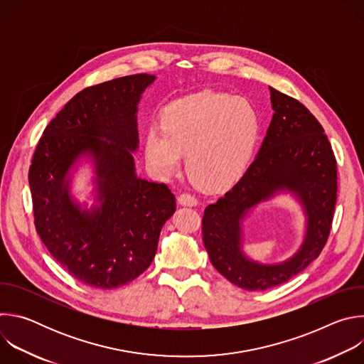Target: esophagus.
Instances as JSON below:
<instances>
[{
	"mask_svg": "<svg viewBox=\"0 0 364 364\" xmlns=\"http://www.w3.org/2000/svg\"><path fill=\"white\" fill-rule=\"evenodd\" d=\"M177 201H178V204H181V205H190V207H193V205H197V198L194 197V196H191V194H188V193H183V194H180L178 196V198H177Z\"/></svg>",
	"mask_w": 364,
	"mask_h": 364,
	"instance_id": "34e87169",
	"label": "esophagus"
}]
</instances>
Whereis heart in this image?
I'll use <instances>...</instances> for the list:
<instances>
[{"label":"heart","instance_id":"b5f03b06","mask_svg":"<svg viewBox=\"0 0 364 364\" xmlns=\"http://www.w3.org/2000/svg\"><path fill=\"white\" fill-rule=\"evenodd\" d=\"M160 127L145 134V157L161 178L177 174L186 155L191 180L204 190L235 186L249 170L261 134L253 103L203 90L168 105Z\"/></svg>","mask_w":364,"mask_h":364}]
</instances>
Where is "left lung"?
Instances as JSON below:
<instances>
[{"instance_id":"left-lung-1","label":"left lung","mask_w":364,"mask_h":364,"mask_svg":"<svg viewBox=\"0 0 364 364\" xmlns=\"http://www.w3.org/2000/svg\"><path fill=\"white\" fill-rule=\"evenodd\" d=\"M274 109L264 142L246 174L203 215V242L213 267L246 291H265L302 272L321 253L337 200V163L323 127L301 102L269 87ZM281 193L303 210V240L282 263L255 262L243 250L244 222Z\"/></svg>"}]
</instances>
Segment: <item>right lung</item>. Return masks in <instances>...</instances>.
Segmentation results:
<instances>
[{
	"label": "right lung",
	"instance_id": "right-lung-1",
	"mask_svg": "<svg viewBox=\"0 0 364 364\" xmlns=\"http://www.w3.org/2000/svg\"><path fill=\"white\" fill-rule=\"evenodd\" d=\"M154 75L118 77L73 96L40 138L28 171L34 225L56 261L79 282L114 289L139 277L157 253L176 197L136 176L138 103ZM92 168L90 199L73 194L74 174Z\"/></svg>",
	"mask_w": 364,
	"mask_h": 364
}]
</instances>
